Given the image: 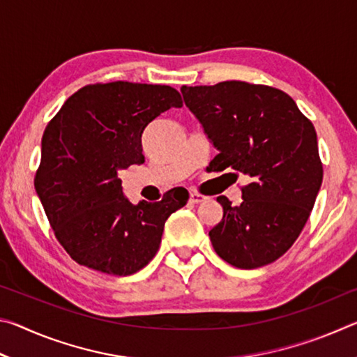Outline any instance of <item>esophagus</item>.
<instances>
[{"instance_id":"obj_1","label":"esophagus","mask_w":357,"mask_h":357,"mask_svg":"<svg viewBox=\"0 0 357 357\" xmlns=\"http://www.w3.org/2000/svg\"><path fill=\"white\" fill-rule=\"evenodd\" d=\"M190 203H193V204H198V203H203L204 200H206V197L204 195H202V193H198V192H190Z\"/></svg>"}]
</instances>
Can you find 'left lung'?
<instances>
[{"mask_svg":"<svg viewBox=\"0 0 357 357\" xmlns=\"http://www.w3.org/2000/svg\"><path fill=\"white\" fill-rule=\"evenodd\" d=\"M181 93L219 151L214 172L250 179L239 206L217 197L223 217L209 231L215 253L239 269L275 261L298 239L323 183L315 128L287 93L266 84L231 80Z\"/></svg>","mask_w":357,"mask_h":357,"instance_id":"left-lung-1","label":"left lung"}]
</instances>
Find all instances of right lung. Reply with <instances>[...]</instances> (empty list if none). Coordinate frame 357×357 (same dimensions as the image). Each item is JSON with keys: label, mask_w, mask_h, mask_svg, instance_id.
I'll use <instances>...</instances> for the list:
<instances>
[{"label": "right lung", "mask_w": 357, "mask_h": 357, "mask_svg": "<svg viewBox=\"0 0 357 357\" xmlns=\"http://www.w3.org/2000/svg\"><path fill=\"white\" fill-rule=\"evenodd\" d=\"M172 107L183 99L167 84L96 83L72 94L48 123L34 187L56 239L78 264L135 274L159 250L165 220L189 200L172 189L157 203L132 204L118 178L143 164V130Z\"/></svg>", "instance_id": "1"}]
</instances>
